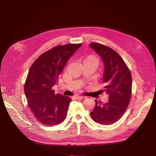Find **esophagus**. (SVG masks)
<instances>
[{
	"instance_id": "1",
	"label": "esophagus",
	"mask_w": 156,
	"mask_h": 156,
	"mask_svg": "<svg viewBox=\"0 0 156 156\" xmlns=\"http://www.w3.org/2000/svg\"><path fill=\"white\" fill-rule=\"evenodd\" d=\"M76 98L78 99V100H83V99L86 98V97H85V96H82L77 95V96H76Z\"/></svg>"
}]
</instances>
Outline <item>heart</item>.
<instances>
[{
    "instance_id": "obj_1",
    "label": "heart",
    "mask_w": 156,
    "mask_h": 156,
    "mask_svg": "<svg viewBox=\"0 0 156 156\" xmlns=\"http://www.w3.org/2000/svg\"><path fill=\"white\" fill-rule=\"evenodd\" d=\"M87 59H89V60H96V61H98V60H97V59H96V58H95V57H94V56H88V57Z\"/></svg>"
}]
</instances>
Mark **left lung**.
Here are the masks:
<instances>
[{"instance_id": "8db88e82", "label": "left lung", "mask_w": 156, "mask_h": 156, "mask_svg": "<svg viewBox=\"0 0 156 156\" xmlns=\"http://www.w3.org/2000/svg\"><path fill=\"white\" fill-rule=\"evenodd\" d=\"M90 47L99 55L104 63L103 82L104 91L108 94L106 103L98 102L90 116L100 124H114L123 116L130 101L132 77L124 60L116 51L107 46L92 43Z\"/></svg>"}]
</instances>
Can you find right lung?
<instances>
[{
    "label": "right lung",
    "instance_id": "add662e5",
    "mask_svg": "<svg viewBox=\"0 0 156 156\" xmlns=\"http://www.w3.org/2000/svg\"><path fill=\"white\" fill-rule=\"evenodd\" d=\"M81 44L58 45L45 52L32 64L28 73L24 91L32 112L41 124L55 126L67 115L68 96L55 93L57 82L68 60Z\"/></svg>",
    "mask_w": 156,
    "mask_h": 156
}]
</instances>
